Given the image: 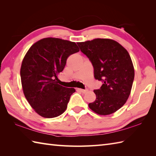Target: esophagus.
Returning <instances> with one entry per match:
<instances>
[{
  "mask_svg": "<svg viewBox=\"0 0 156 156\" xmlns=\"http://www.w3.org/2000/svg\"><path fill=\"white\" fill-rule=\"evenodd\" d=\"M77 90H79V91L82 92V93H86V92H87L88 91V90H84V89H81V88H78Z\"/></svg>",
  "mask_w": 156,
  "mask_h": 156,
  "instance_id": "34e87169",
  "label": "esophagus"
}]
</instances>
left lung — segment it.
<instances>
[{
  "mask_svg": "<svg viewBox=\"0 0 156 156\" xmlns=\"http://www.w3.org/2000/svg\"><path fill=\"white\" fill-rule=\"evenodd\" d=\"M77 44L92 62L95 79L103 82L100 89L94 90L97 98L88 104L89 108L100 115L113 113L125 104L131 93L135 71L130 55L110 39L97 38Z\"/></svg>",
  "mask_w": 156,
  "mask_h": 156,
  "instance_id": "obj_1",
  "label": "left lung"
}]
</instances>
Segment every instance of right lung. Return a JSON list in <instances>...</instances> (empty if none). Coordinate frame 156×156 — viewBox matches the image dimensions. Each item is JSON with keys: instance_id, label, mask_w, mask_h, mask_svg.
Here are the masks:
<instances>
[{"instance_id": "1", "label": "right lung", "mask_w": 156, "mask_h": 156, "mask_svg": "<svg viewBox=\"0 0 156 156\" xmlns=\"http://www.w3.org/2000/svg\"><path fill=\"white\" fill-rule=\"evenodd\" d=\"M80 51L75 42L46 37L29 49L23 59L21 80L23 91L31 107L44 118L58 117L67 108L73 88L58 84L69 55Z\"/></svg>"}]
</instances>
